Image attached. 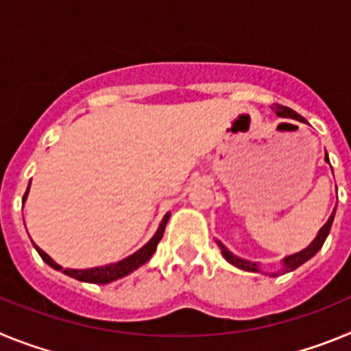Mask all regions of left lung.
Instances as JSON below:
<instances>
[{
  "label": "left lung",
  "instance_id": "8db88e82",
  "mask_svg": "<svg viewBox=\"0 0 351 351\" xmlns=\"http://www.w3.org/2000/svg\"><path fill=\"white\" fill-rule=\"evenodd\" d=\"M272 110H274V112L278 114V116H280V117H293V119L302 121V117H300L299 114L295 112V110H291V108H288V107H283V105L274 104V105H272ZM325 161H327V163H328L327 153H325ZM334 214H336V209H334V213L330 214V218L327 219V223H325V225L322 226L320 232H318V235H316V237H315V241H313V243L309 244V246L306 247V250L299 251V253H295V255L287 256V258L283 260V269H281V272H283V274H285V272L295 271L297 267H300V265H302L304 262H308V260L311 258V256H315L316 253L320 251V247L324 246V243H325V239H327L328 232H330V226H332ZM216 243H218L219 250H221V253H223V256H225L226 262H230L232 265H235V267H239V269H243V271L260 272L258 263L250 262V260H244V258H239V256H235L234 253H232V251L226 250V247L223 246V244L219 243V241H216ZM278 274H280V272H271V276H278Z\"/></svg>",
  "mask_w": 351,
  "mask_h": 351
}]
</instances>
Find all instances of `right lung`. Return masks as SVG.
<instances>
[{
  "label": "right lung",
  "instance_id": "obj_1",
  "mask_svg": "<svg viewBox=\"0 0 351 351\" xmlns=\"http://www.w3.org/2000/svg\"><path fill=\"white\" fill-rule=\"evenodd\" d=\"M29 184H31V181H29ZM27 193H29V186H27L26 193H24L23 202L27 198ZM169 218H170V213H167L165 216H163V219H161L160 226H158L156 234L151 237V241H149L145 246H142L141 250L135 251L133 255L126 256L125 260H119V262H116V263H108V265H101V267L80 269V271L79 269H63L60 263H56L54 260H52L51 256L45 253V251L40 250L38 246H35V247H36V251H38V255L42 256L43 262L49 263V265H51L52 269H56V271L64 272V274L70 276V278H75V280H79V281H86V283L107 285V283H110V281H116V280H119V278H125V276H128L130 272L137 271L141 265H144V263L154 255L158 243H160L161 237H163V232H165V226H167V221H169Z\"/></svg>",
  "mask_w": 351,
  "mask_h": 351
}]
</instances>
